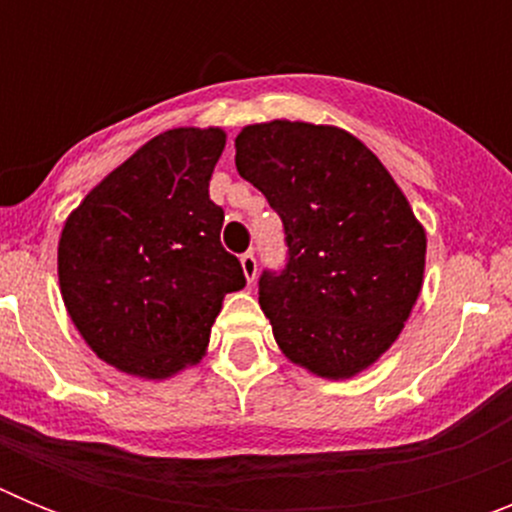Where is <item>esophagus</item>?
<instances>
[{"label":"esophagus","mask_w":512,"mask_h":512,"mask_svg":"<svg viewBox=\"0 0 512 512\" xmlns=\"http://www.w3.org/2000/svg\"><path fill=\"white\" fill-rule=\"evenodd\" d=\"M241 266H243V274H246V279L253 284V279H256V271H259V261H256V253H251V251L243 253Z\"/></svg>","instance_id":"1"}]
</instances>
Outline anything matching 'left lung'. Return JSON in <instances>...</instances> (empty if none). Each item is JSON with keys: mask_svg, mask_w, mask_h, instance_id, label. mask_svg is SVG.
I'll return each instance as SVG.
<instances>
[{"mask_svg": "<svg viewBox=\"0 0 512 512\" xmlns=\"http://www.w3.org/2000/svg\"><path fill=\"white\" fill-rule=\"evenodd\" d=\"M235 169L284 225V266L259 277L279 348L320 377H354L420 295L425 233L405 194L361 140L328 125H248Z\"/></svg>", "mask_w": 512, "mask_h": 512, "instance_id": "obj_1", "label": "left lung"}]
</instances>
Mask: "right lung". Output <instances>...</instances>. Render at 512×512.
Listing matches in <instances>:
<instances>
[{"mask_svg":"<svg viewBox=\"0 0 512 512\" xmlns=\"http://www.w3.org/2000/svg\"><path fill=\"white\" fill-rule=\"evenodd\" d=\"M225 148L217 128L156 135L87 194L63 225L58 279L94 354L161 379L200 361L223 297L246 287L220 243L223 207L210 176Z\"/></svg>","mask_w":512,"mask_h":512,"instance_id":"right-lung-1","label":"right lung"}]
</instances>
